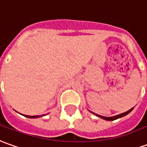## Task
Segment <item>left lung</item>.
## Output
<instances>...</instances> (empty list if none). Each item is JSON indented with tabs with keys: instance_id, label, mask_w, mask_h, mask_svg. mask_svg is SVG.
<instances>
[{
	"instance_id": "1",
	"label": "left lung",
	"mask_w": 147,
	"mask_h": 147,
	"mask_svg": "<svg viewBox=\"0 0 147 147\" xmlns=\"http://www.w3.org/2000/svg\"><path fill=\"white\" fill-rule=\"evenodd\" d=\"M133 109H134V108H132V109H130L129 110H128V111L125 112V113H121V114H118V115H116V116H113V117H104V116H101V115H99V114H96L95 113H92V111H90V110H88V111L90 112V113H93L94 115L97 116L98 117H100V118H102V119L105 120V121H114V120H117L118 119V118H121V117H125V116H126L127 114H129L130 112L132 111Z\"/></svg>"
}]
</instances>
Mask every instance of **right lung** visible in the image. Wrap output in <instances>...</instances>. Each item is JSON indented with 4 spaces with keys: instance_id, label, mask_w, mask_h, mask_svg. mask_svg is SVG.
I'll return each instance as SVG.
<instances>
[{
    "instance_id": "1",
    "label": "right lung",
    "mask_w": 147,
    "mask_h": 147,
    "mask_svg": "<svg viewBox=\"0 0 147 147\" xmlns=\"http://www.w3.org/2000/svg\"><path fill=\"white\" fill-rule=\"evenodd\" d=\"M24 117H29V118H38V117H42V116L45 115H42V116H28V115H23Z\"/></svg>"
}]
</instances>
